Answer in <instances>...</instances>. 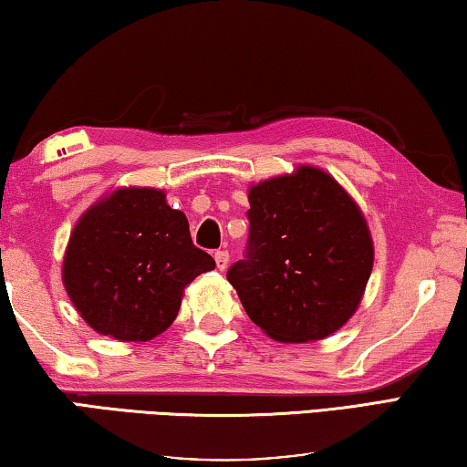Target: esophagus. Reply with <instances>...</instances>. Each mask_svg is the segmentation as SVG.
I'll return each mask as SVG.
<instances>
[{
	"label": "esophagus",
	"instance_id": "esophagus-1",
	"mask_svg": "<svg viewBox=\"0 0 467 467\" xmlns=\"http://www.w3.org/2000/svg\"><path fill=\"white\" fill-rule=\"evenodd\" d=\"M213 260H216L218 270H226L228 260H231V257H228V251H216V255H213Z\"/></svg>",
	"mask_w": 467,
	"mask_h": 467
}]
</instances>
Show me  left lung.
Instances as JSON below:
<instances>
[{
    "label": "left lung",
    "instance_id": "obj_1",
    "mask_svg": "<svg viewBox=\"0 0 467 467\" xmlns=\"http://www.w3.org/2000/svg\"><path fill=\"white\" fill-rule=\"evenodd\" d=\"M247 197V260L226 276L251 322L278 343L335 335L372 274L364 212L335 176L309 164L251 184Z\"/></svg>",
    "mask_w": 467,
    "mask_h": 467
}]
</instances>
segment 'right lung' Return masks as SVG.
Returning <instances> with one entry per match:
<instances>
[{
	"label": "right lung",
	"instance_id": "right-lung-1",
	"mask_svg": "<svg viewBox=\"0 0 467 467\" xmlns=\"http://www.w3.org/2000/svg\"><path fill=\"white\" fill-rule=\"evenodd\" d=\"M216 268L191 241L189 222L166 191L118 187L74 224L62 283L80 317L98 335L145 343L179 316L187 285Z\"/></svg>",
	"mask_w": 467,
	"mask_h": 467
}]
</instances>
